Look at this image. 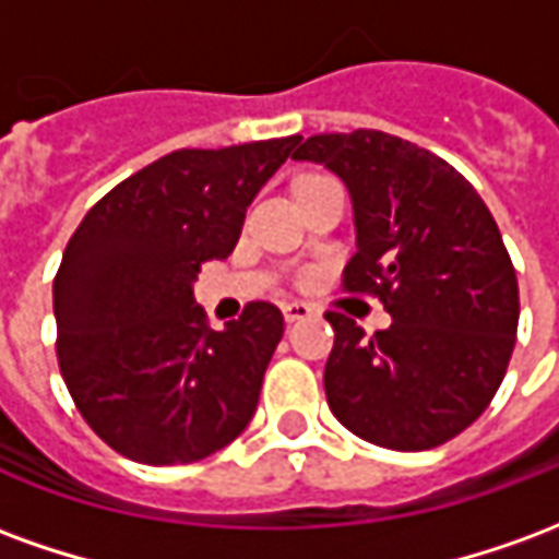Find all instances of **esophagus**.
<instances>
[{
  "instance_id": "esophagus-1",
  "label": "esophagus",
  "mask_w": 559,
  "mask_h": 559,
  "mask_svg": "<svg viewBox=\"0 0 559 559\" xmlns=\"http://www.w3.org/2000/svg\"><path fill=\"white\" fill-rule=\"evenodd\" d=\"M281 311H284V320H287V323H296V320H305V317L314 314V308L308 302H284L281 305Z\"/></svg>"
}]
</instances>
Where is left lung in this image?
Here are the masks:
<instances>
[{
  "instance_id": "8db88e82",
  "label": "left lung",
  "mask_w": 559,
  "mask_h": 559,
  "mask_svg": "<svg viewBox=\"0 0 559 559\" xmlns=\"http://www.w3.org/2000/svg\"><path fill=\"white\" fill-rule=\"evenodd\" d=\"M347 185L356 254L344 290L371 293L392 326L335 329L326 401L368 443L421 452L479 419L500 389L518 332V278L497 221L461 173L411 140L359 128L293 152Z\"/></svg>"
}]
</instances>
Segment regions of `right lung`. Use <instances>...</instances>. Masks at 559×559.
Returning <instances> with one entry per match:
<instances>
[{
  "mask_svg": "<svg viewBox=\"0 0 559 559\" xmlns=\"http://www.w3.org/2000/svg\"><path fill=\"white\" fill-rule=\"evenodd\" d=\"M299 140L170 152L104 194L71 236L53 281L59 371L119 455L191 464L248 428L284 317L248 302L215 332L194 278L236 248L251 200Z\"/></svg>",
  "mask_w": 559,
  "mask_h": 559,
  "instance_id": "add662e5",
  "label": "right lung"
}]
</instances>
